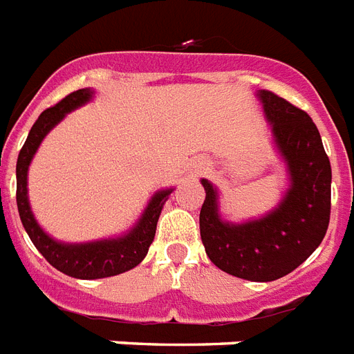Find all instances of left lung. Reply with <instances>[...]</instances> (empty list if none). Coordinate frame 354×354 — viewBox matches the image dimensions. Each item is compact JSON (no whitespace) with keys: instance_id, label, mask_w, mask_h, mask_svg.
<instances>
[{"instance_id":"left-lung-1","label":"left lung","mask_w":354,"mask_h":354,"mask_svg":"<svg viewBox=\"0 0 354 354\" xmlns=\"http://www.w3.org/2000/svg\"><path fill=\"white\" fill-rule=\"evenodd\" d=\"M263 109L279 151L289 164L290 190L267 217L245 225L219 219L216 190L203 179L201 239L210 261L250 281H274L315 252L330 217V162L313 118L276 93L261 89Z\"/></svg>"}]
</instances>
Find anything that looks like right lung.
Returning a JSON list of instances; mask_svg holds the SVG:
<instances>
[{"label": "right lung", "mask_w": 354, "mask_h": 354, "mask_svg": "<svg viewBox=\"0 0 354 354\" xmlns=\"http://www.w3.org/2000/svg\"><path fill=\"white\" fill-rule=\"evenodd\" d=\"M89 98H91V91L78 89V91L69 93L49 109H45L30 128L29 137L25 140L24 148L19 149L18 162H16V203H18L19 217L29 234L30 241L53 267L67 276L80 279L109 278V276H117L137 267L148 254V248L157 230L162 205L166 203V197L171 194V190H164L155 195L138 225L128 236L120 239H111V241L106 239V241L87 243V245H62L50 239L39 228L38 223L34 221L29 201H27V169H29L30 159L45 135L60 122L65 113L86 104Z\"/></svg>", "instance_id": "1"}]
</instances>
